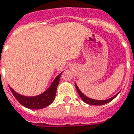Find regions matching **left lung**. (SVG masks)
I'll list each match as a JSON object with an SVG mask.
<instances>
[{"label": "left lung", "instance_id": "left-lung-1", "mask_svg": "<svg viewBox=\"0 0 134 134\" xmlns=\"http://www.w3.org/2000/svg\"><path fill=\"white\" fill-rule=\"evenodd\" d=\"M75 87H76V90H77V92H78V93L80 95V97L82 99V100L83 102H85L87 104H90V105H104L105 103H108L110 101H111L113 99H114V98L117 97V95L119 94V92L117 94H115L114 97L112 98H109V99H107V100H94V99H92V98H88V97H86V95H84L81 92V90H79V88L78 87V86L76 85V83H75Z\"/></svg>", "mask_w": 134, "mask_h": 134}]
</instances>
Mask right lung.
<instances>
[{
  "label": "right lung",
  "instance_id": "add662e5",
  "mask_svg": "<svg viewBox=\"0 0 134 134\" xmlns=\"http://www.w3.org/2000/svg\"><path fill=\"white\" fill-rule=\"evenodd\" d=\"M62 72H61L59 75L56 76L54 79L51 85L48 88V90L43 93L40 94L36 96L29 97V96H24L20 94H18L14 90L9 86L10 90L14 96V98L17 99V100L22 105H23L25 108L30 109H41L44 107L48 106L51 104L53 102L56 94L57 86L59 83L60 76Z\"/></svg>",
  "mask_w": 134,
  "mask_h": 134
}]
</instances>
